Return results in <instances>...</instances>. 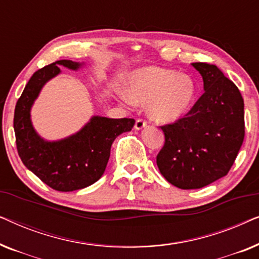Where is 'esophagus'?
Returning a JSON list of instances; mask_svg holds the SVG:
<instances>
[{"label": "esophagus", "instance_id": "1", "mask_svg": "<svg viewBox=\"0 0 259 259\" xmlns=\"http://www.w3.org/2000/svg\"><path fill=\"white\" fill-rule=\"evenodd\" d=\"M146 126H147V121L145 119H137L136 125H134L136 130H143L144 127H146Z\"/></svg>", "mask_w": 259, "mask_h": 259}]
</instances>
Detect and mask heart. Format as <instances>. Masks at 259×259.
<instances>
[{
    "instance_id": "1",
    "label": "heart",
    "mask_w": 259,
    "mask_h": 259,
    "mask_svg": "<svg viewBox=\"0 0 259 259\" xmlns=\"http://www.w3.org/2000/svg\"><path fill=\"white\" fill-rule=\"evenodd\" d=\"M196 82L176 70L147 67L131 76L127 95L136 104H148V114L160 122H172L185 115L196 98Z\"/></svg>"
}]
</instances>
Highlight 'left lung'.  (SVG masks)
<instances>
[{"label":"left lung","instance_id":"1","mask_svg":"<svg viewBox=\"0 0 259 259\" xmlns=\"http://www.w3.org/2000/svg\"><path fill=\"white\" fill-rule=\"evenodd\" d=\"M204 94L183 118L160 126L164 146L157 165L179 189H200L226 176L245 136L244 100L238 87L217 66L194 62Z\"/></svg>","mask_w":259,"mask_h":259}]
</instances>
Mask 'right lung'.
I'll use <instances>...</instances> for the list:
<instances>
[{
    "instance_id": "1",
    "label": "right lung",
    "mask_w": 259,
    "mask_h": 259,
    "mask_svg": "<svg viewBox=\"0 0 259 259\" xmlns=\"http://www.w3.org/2000/svg\"><path fill=\"white\" fill-rule=\"evenodd\" d=\"M62 65L77 69L81 63L59 60L36 70L19 98L14 113V131L21 160L53 190L69 192L98 182L104 175L115 138L133 128L136 120L93 116L80 132L60 141H46L30 121V107L41 88L58 75Z\"/></svg>"
}]
</instances>
